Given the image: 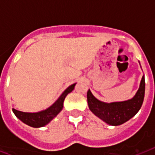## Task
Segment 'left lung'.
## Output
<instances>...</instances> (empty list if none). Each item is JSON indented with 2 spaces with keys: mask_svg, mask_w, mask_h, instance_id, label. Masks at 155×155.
<instances>
[{
  "mask_svg": "<svg viewBox=\"0 0 155 155\" xmlns=\"http://www.w3.org/2000/svg\"><path fill=\"white\" fill-rule=\"evenodd\" d=\"M145 77L142 76L139 88L132 99L125 101L105 103L97 100L90 90L87 92L89 109L95 115L110 125H120L136 115L143 103Z\"/></svg>",
  "mask_w": 155,
  "mask_h": 155,
  "instance_id": "obj_1",
  "label": "left lung"
}]
</instances>
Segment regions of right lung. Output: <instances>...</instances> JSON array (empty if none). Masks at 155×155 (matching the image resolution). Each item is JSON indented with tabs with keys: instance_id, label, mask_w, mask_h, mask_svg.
Listing matches in <instances>:
<instances>
[{
	"instance_id": "obj_1",
	"label": "right lung",
	"mask_w": 155,
	"mask_h": 155,
	"mask_svg": "<svg viewBox=\"0 0 155 155\" xmlns=\"http://www.w3.org/2000/svg\"><path fill=\"white\" fill-rule=\"evenodd\" d=\"M75 84H73L69 86L62 93L59 98L51 106H50L49 108L45 110L40 111L38 113H25V112L18 111L15 108H13V113L19 120L31 127L39 128L45 126L60 113V111L63 109V101H64L65 97L68 93L72 92Z\"/></svg>"
}]
</instances>
